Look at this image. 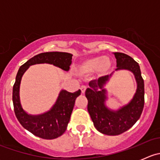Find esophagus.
I'll use <instances>...</instances> for the list:
<instances>
[{
    "instance_id": "esophagus-1",
    "label": "esophagus",
    "mask_w": 160,
    "mask_h": 160,
    "mask_svg": "<svg viewBox=\"0 0 160 160\" xmlns=\"http://www.w3.org/2000/svg\"><path fill=\"white\" fill-rule=\"evenodd\" d=\"M86 89H87V87L86 86H81V88H80V90H81L82 93H85V91H86Z\"/></svg>"
}]
</instances>
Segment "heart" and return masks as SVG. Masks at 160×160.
Returning <instances> with one entry per match:
<instances>
[{
    "mask_svg": "<svg viewBox=\"0 0 160 160\" xmlns=\"http://www.w3.org/2000/svg\"><path fill=\"white\" fill-rule=\"evenodd\" d=\"M112 62L108 56H98L88 58L82 61L77 67L79 74L83 76L90 75L97 71L101 75H105L111 70Z\"/></svg>",
    "mask_w": 160,
    "mask_h": 160,
    "instance_id": "b5f03b06",
    "label": "heart"
}]
</instances>
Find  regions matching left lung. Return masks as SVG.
<instances>
[{
	"label": "left lung",
	"mask_w": 160,
	"mask_h": 160,
	"mask_svg": "<svg viewBox=\"0 0 160 160\" xmlns=\"http://www.w3.org/2000/svg\"><path fill=\"white\" fill-rule=\"evenodd\" d=\"M114 54L117 62L115 70H129L135 76L137 89L133 98L117 111L111 110L105 105L107 90L104 87L110 80L111 74L100 77L98 80H91L89 83L90 88L85 92L88 101V110L93 125L97 130L108 135H120L132 128L141 116L145 101L144 80L138 63L125 53Z\"/></svg>",
	"instance_id": "left-lung-1"
}]
</instances>
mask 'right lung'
Wrapping results in <instances>:
<instances>
[{
	"label": "right lung",
	"mask_w": 160,
	"mask_h": 160,
	"mask_svg": "<svg viewBox=\"0 0 160 160\" xmlns=\"http://www.w3.org/2000/svg\"><path fill=\"white\" fill-rule=\"evenodd\" d=\"M72 55L62 52L40 53L24 63L19 68L13 87L12 101L16 118L21 125L31 133L44 139H54L61 136L67 128L75 101L80 95V90L70 93L62 90L54 105L49 111L38 115L28 114L21 104L19 89L22 77L32 65L39 63L52 64L62 70L68 71L72 63Z\"/></svg>",
	"instance_id": "right-lung-1"
}]
</instances>
